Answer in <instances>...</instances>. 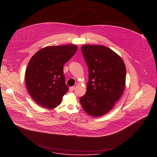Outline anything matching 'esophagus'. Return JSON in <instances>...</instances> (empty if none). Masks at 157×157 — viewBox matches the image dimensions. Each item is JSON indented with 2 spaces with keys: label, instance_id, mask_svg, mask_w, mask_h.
<instances>
[{
  "label": "esophagus",
  "instance_id": "esophagus-1",
  "mask_svg": "<svg viewBox=\"0 0 157 157\" xmlns=\"http://www.w3.org/2000/svg\"><path fill=\"white\" fill-rule=\"evenodd\" d=\"M74 88H75L74 86H71V87H70V88H69V91H70V92L73 91L74 90Z\"/></svg>",
  "mask_w": 157,
  "mask_h": 157
}]
</instances>
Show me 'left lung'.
<instances>
[{
    "label": "left lung",
    "mask_w": 157,
    "mask_h": 157,
    "mask_svg": "<svg viewBox=\"0 0 157 157\" xmlns=\"http://www.w3.org/2000/svg\"><path fill=\"white\" fill-rule=\"evenodd\" d=\"M82 51L89 69V80L80 101L87 113L100 117L109 112L121 96L126 67L121 57L106 46L84 45Z\"/></svg>",
    "instance_id": "left-lung-1"
}]
</instances>
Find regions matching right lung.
Returning <instances> with one entry per match:
<instances>
[{"instance_id": "obj_1", "label": "right lung", "mask_w": 157, "mask_h": 157, "mask_svg": "<svg viewBox=\"0 0 157 157\" xmlns=\"http://www.w3.org/2000/svg\"><path fill=\"white\" fill-rule=\"evenodd\" d=\"M77 46H50L38 51L25 72V84L32 98L43 108L58 106L68 91L63 65L75 54Z\"/></svg>"}]
</instances>
